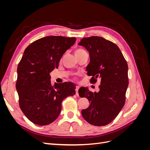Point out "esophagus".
<instances>
[{
    "label": "esophagus",
    "mask_w": 150,
    "mask_h": 150,
    "mask_svg": "<svg viewBox=\"0 0 150 150\" xmlns=\"http://www.w3.org/2000/svg\"><path fill=\"white\" fill-rule=\"evenodd\" d=\"M78 90H79V86H76V95L77 96H79V93H78Z\"/></svg>",
    "instance_id": "34e87169"
}]
</instances>
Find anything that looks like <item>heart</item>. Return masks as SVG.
Returning <instances> with one entry per match:
<instances>
[{
    "instance_id": "obj_1",
    "label": "heart",
    "mask_w": 150,
    "mask_h": 150,
    "mask_svg": "<svg viewBox=\"0 0 150 150\" xmlns=\"http://www.w3.org/2000/svg\"><path fill=\"white\" fill-rule=\"evenodd\" d=\"M83 51H84V49H81V48H78V49H77L76 50V51H75V53H76V52H83Z\"/></svg>"
}]
</instances>
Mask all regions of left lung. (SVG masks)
Returning <instances> with one entry per match:
<instances>
[{
  "instance_id": "8db88e82",
  "label": "left lung",
  "mask_w": 150,
  "mask_h": 150,
  "mask_svg": "<svg viewBox=\"0 0 150 150\" xmlns=\"http://www.w3.org/2000/svg\"><path fill=\"white\" fill-rule=\"evenodd\" d=\"M88 50L90 62L87 66L90 83L100 79L99 91L87 88L79 91V96L88 99L89 106L83 110V118L89 124L103 126L110 124L119 114L126 101L128 86V64L120 48L110 40L98 36L84 38L79 43Z\"/></svg>"
}]
</instances>
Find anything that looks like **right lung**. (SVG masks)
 Listing matches in <instances>:
<instances>
[{
    "instance_id": "add662e5",
    "label": "right lung",
    "mask_w": 150,
    "mask_h": 150,
    "mask_svg": "<svg viewBox=\"0 0 150 150\" xmlns=\"http://www.w3.org/2000/svg\"><path fill=\"white\" fill-rule=\"evenodd\" d=\"M76 38L47 36L27 47L17 66L16 87L19 104L25 116L34 124L44 126L55 121L61 111V103L74 96L72 83H51L49 73L59 63Z\"/></svg>"
}]
</instances>
